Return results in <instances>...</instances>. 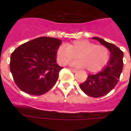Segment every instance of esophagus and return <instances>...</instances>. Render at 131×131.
Wrapping results in <instances>:
<instances>
[{
    "label": "esophagus",
    "mask_w": 131,
    "mask_h": 131,
    "mask_svg": "<svg viewBox=\"0 0 131 131\" xmlns=\"http://www.w3.org/2000/svg\"><path fill=\"white\" fill-rule=\"evenodd\" d=\"M69 70H71L73 73H75L77 72V69H72V68H69Z\"/></svg>",
    "instance_id": "esophagus-1"
}]
</instances>
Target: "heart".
<instances>
[{
  "mask_svg": "<svg viewBox=\"0 0 131 131\" xmlns=\"http://www.w3.org/2000/svg\"><path fill=\"white\" fill-rule=\"evenodd\" d=\"M77 57L79 61L72 63L73 66L84 68L89 72L95 73L107 64L110 51L104 45H96L86 40H74L67 44V46L62 45L58 48L56 59L62 66L74 61Z\"/></svg>",
  "mask_w": 131,
  "mask_h": 131,
  "instance_id": "heart-1",
  "label": "heart"
}]
</instances>
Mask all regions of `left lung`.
Listing matches in <instances>:
<instances>
[{"label": "left lung", "mask_w": 131, "mask_h": 131, "mask_svg": "<svg viewBox=\"0 0 131 131\" xmlns=\"http://www.w3.org/2000/svg\"><path fill=\"white\" fill-rule=\"evenodd\" d=\"M102 45L107 47L111 56L107 66L96 74L89 75L83 83L79 84L80 89L89 96L99 98L106 95L117 84L123 68V53L115 45L98 37H93Z\"/></svg>", "instance_id": "1"}]
</instances>
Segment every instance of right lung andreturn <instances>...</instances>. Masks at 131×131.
<instances>
[{
    "label": "right lung",
    "mask_w": 131,
    "mask_h": 131,
    "mask_svg": "<svg viewBox=\"0 0 131 131\" xmlns=\"http://www.w3.org/2000/svg\"><path fill=\"white\" fill-rule=\"evenodd\" d=\"M62 40L41 37L22 44L10 56V69L21 91L39 96L54 86L63 68L56 63V52Z\"/></svg>",
    "instance_id": "add662e5"
}]
</instances>
